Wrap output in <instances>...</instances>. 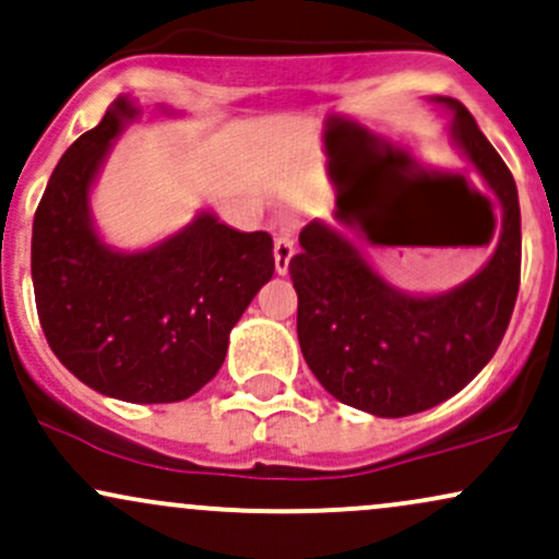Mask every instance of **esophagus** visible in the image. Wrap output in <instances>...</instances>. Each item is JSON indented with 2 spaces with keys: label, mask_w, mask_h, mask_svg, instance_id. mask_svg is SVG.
Wrapping results in <instances>:
<instances>
[{
  "label": "esophagus",
  "mask_w": 559,
  "mask_h": 559,
  "mask_svg": "<svg viewBox=\"0 0 559 559\" xmlns=\"http://www.w3.org/2000/svg\"><path fill=\"white\" fill-rule=\"evenodd\" d=\"M293 253H295V242L290 235H280V238L274 240V269H277V274H287Z\"/></svg>",
  "instance_id": "obj_1"
}]
</instances>
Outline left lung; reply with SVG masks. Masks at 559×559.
Masks as SVG:
<instances>
[{
	"label": "left lung",
	"mask_w": 559,
	"mask_h": 559,
	"mask_svg": "<svg viewBox=\"0 0 559 559\" xmlns=\"http://www.w3.org/2000/svg\"><path fill=\"white\" fill-rule=\"evenodd\" d=\"M450 115L452 146L500 203L491 259L448 293H405L326 222L300 229L290 261L298 293V343L334 400L379 418H403L457 395L500 347L521 285V206L508 164L471 111L431 96Z\"/></svg>",
	"instance_id": "1"
}]
</instances>
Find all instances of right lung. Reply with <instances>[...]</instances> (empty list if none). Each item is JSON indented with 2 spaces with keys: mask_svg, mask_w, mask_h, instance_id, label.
I'll return each mask as SVG.
<instances>
[{
  "mask_svg": "<svg viewBox=\"0 0 559 559\" xmlns=\"http://www.w3.org/2000/svg\"><path fill=\"white\" fill-rule=\"evenodd\" d=\"M138 117L133 98H115L64 151L33 216L31 277L46 343L72 377L124 403H177L222 369L229 332L272 280L274 242L201 209L141 251L109 246L91 190Z\"/></svg>",
  "mask_w": 559,
  "mask_h": 559,
  "instance_id": "obj_1",
  "label": "right lung"
}]
</instances>
